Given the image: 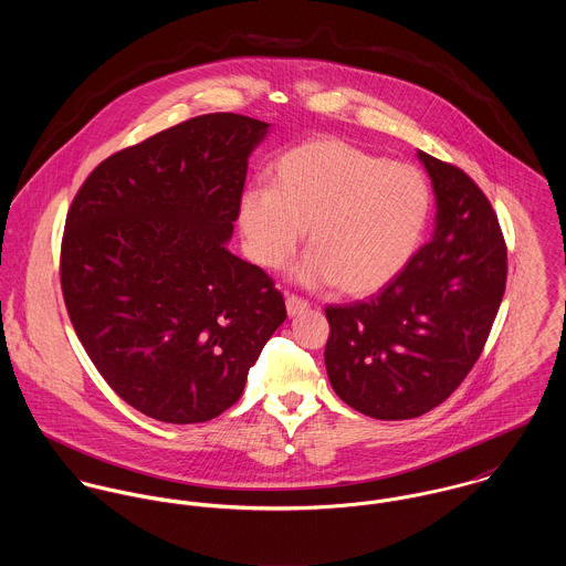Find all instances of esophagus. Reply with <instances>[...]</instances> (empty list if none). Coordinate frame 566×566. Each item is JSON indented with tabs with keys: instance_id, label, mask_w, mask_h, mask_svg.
<instances>
[{
	"instance_id": "1",
	"label": "esophagus",
	"mask_w": 566,
	"mask_h": 566,
	"mask_svg": "<svg viewBox=\"0 0 566 566\" xmlns=\"http://www.w3.org/2000/svg\"><path fill=\"white\" fill-rule=\"evenodd\" d=\"M285 307H287V314L294 318V316L307 312V310H310V303H307L305 298H298V296H287V298H285Z\"/></svg>"
}]
</instances>
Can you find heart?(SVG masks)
Segmentation results:
<instances>
[{
    "label": "heart",
    "instance_id": "1",
    "mask_svg": "<svg viewBox=\"0 0 566 566\" xmlns=\"http://www.w3.org/2000/svg\"><path fill=\"white\" fill-rule=\"evenodd\" d=\"M424 176L337 137L305 142L272 165L270 187H248L238 222L250 259L283 268L305 235L312 250L294 270L307 287L364 296L395 281L429 220Z\"/></svg>",
    "mask_w": 566,
    "mask_h": 566
}]
</instances>
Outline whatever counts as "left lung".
I'll return each instance as SVG.
<instances>
[{
	"instance_id": "1",
	"label": "left lung",
	"mask_w": 566,
	"mask_h": 566,
	"mask_svg": "<svg viewBox=\"0 0 566 566\" xmlns=\"http://www.w3.org/2000/svg\"><path fill=\"white\" fill-rule=\"evenodd\" d=\"M436 198L433 233L370 301L326 307L324 364L335 395L379 420L422 416L451 397L482 355L507 252L482 189L418 150Z\"/></svg>"
}]
</instances>
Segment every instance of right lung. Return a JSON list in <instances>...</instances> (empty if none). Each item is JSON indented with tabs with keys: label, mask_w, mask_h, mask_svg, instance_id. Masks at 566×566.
I'll use <instances>...</instances> for the list:
<instances>
[{
	"label": "right lung",
	"mask_w": 566,
	"mask_h": 566,
	"mask_svg": "<svg viewBox=\"0 0 566 566\" xmlns=\"http://www.w3.org/2000/svg\"><path fill=\"white\" fill-rule=\"evenodd\" d=\"M270 124L211 113L99 163L72 202L61 283L82 346L142 413L189 424L242 397L287 318L268 274L227 243Z\"/></svg>",
	"instance_id": "1"
}]
</instances>
